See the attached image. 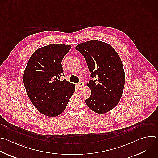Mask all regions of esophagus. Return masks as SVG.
Here are the masks:
<instances>
[{
	"instance_id": "34e87169",
	"label": "esophagus",
	"mask_w": 158,
	"mask_h": 158,
	"mask_svg": "<svg viewBox=\"0 0 158 158\" xmlns=\"http://www.w3.org/2000/svg\"><path fill=\"white\" fill-rule=\"evenodd\" d=\"M77 85H78L79 87H82V86L84 85V82H79V83L77 84Z\"/></svg>"
}]
</instances>
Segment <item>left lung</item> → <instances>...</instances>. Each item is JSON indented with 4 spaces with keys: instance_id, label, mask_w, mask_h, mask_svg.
<instances>
[{
    "instance_id": "8db88e82",
    "label": "left lung",
    "mask_w": 158,
    "mask_h": 158,
    "mask_svg": "<svg viewBox=\"0 0 158 158\" xmlns=\"http://www.w3.org/2000/svg\"><path fill=\"white\" fill-rule=\"evenodd\" d=\"M76 49L85 58L94 78L87 84L91 95L85 103L96 113H106L118 105L123 94L125 73L122 61L110 45L100 40L81 43Z\"/></svg>"
}]
</instances>
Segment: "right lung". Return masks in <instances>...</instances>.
Listing matches in <instances>:
<instances>
[{"label": "right lung", "mask_w": 158, "mask_h": 158, "mask_svg": "<svg viewBox=\"0 0 158 158\" xmlns=\"http://www.w3.org/2000/svg\"><path fill=\"white\" fill-rule=\"evenodd\" d=\"M71 46L52 44L37 49L30 57L24 73L26 92L32 104L45 116L56 117L65 110L75 91V85L65 79L62 60Z\"/></svg>", "instance_id": "obj_1"}]
</instances>
